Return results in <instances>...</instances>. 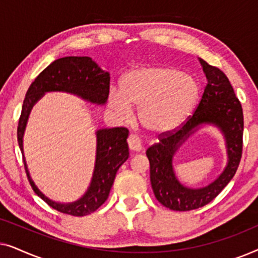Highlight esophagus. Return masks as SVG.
Listing matches in <instances>:
<instances>
[{
  "label": "esophagus",
  "mask_w": 258,
  "mask_h": 258,
  "mask_svg": "<svg viewBox=\"0 0 258 258\" xmlns=\"http://www.w3.org/2000/svg\"><path fill=\"white\" fill-rule=\"evenodd\" d=\"M128 146L129 149L134 151V153H139L142 150V146H141V140L134 134H130L128 137Z\"/></svg>",
  "instance_id": "34e87169"
}]
</instances>
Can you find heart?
Listing matches in <instances>:
<instances>
[{
    "label": "heart",
    "mask_w": 258,
    "mask_h": 258,
    "mask_svg": "<svg viewBox=\"0 0 258 258\" xmlns=\"http://www.w3.org/2000/svg\"><path fill=\"white\" fill-rule=\"evenodd\" d=\"M199 98L196 81L178 70L147 67L123 77L121 93L111 89L108 105L117 117L132 115L139 108L141 125L150 133L162 134L177 128L191 114Z\"/></svg>",
    "instance_id": "b5f03b06"
}]
</instances>
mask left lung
<instances>
[{
  "label": "left lung",
  "mask_w": 258,
  "mask_h": 258,
  "mask_svg": "<svg viewBox=\"0 0 258 258\" xmlns=\"http://www.w3.org/2000/svg\"><path fill=\"white\" fill-rule=\"evenodd\" d=\"M208 83L191 116L177 128L158 135L160 142L148 148L150 182L155 197L165 208L176 211L199 209L210 203L237 170L243 150V109L225 74L200 58ZM202 124H214L224 133L227 143L228 164L219 178L200 189L186 188L175 178L172 157L180 144Z\"/></svg>",
  "instance_id": "obj_1"
}]
</instances>
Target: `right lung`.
I'll return each instance as SVG.
<instances>
[{
  "mask_svg": "<svg viewBox=\"0 0 258 258\" xmlns=\"http://www.w3.org/2000/svg\"><path fill=\"white\" fill-rule=\"evenodd\" d=\"M110 76L87 56H68L56 59L38 75L26 94L22 111L17 126V141L23 155V133L33 105L48 91H66L75 94L91 103L104 104L109 96ZM129 130L123 126L100 129L96 132L97 148L95 170L88 191L74 203L61 204L45 197L29 176L26 160L28 179L31 188L52 209L72 216H86L97 210L105 201L114 183L118 168L128 160L129 148L126 143Z\"/></svg>",
  "mask_w": 258,
  "mask_h": 258,
  "instance_id": "obj_1",
  "label": "right lung"
}]
</instances>
